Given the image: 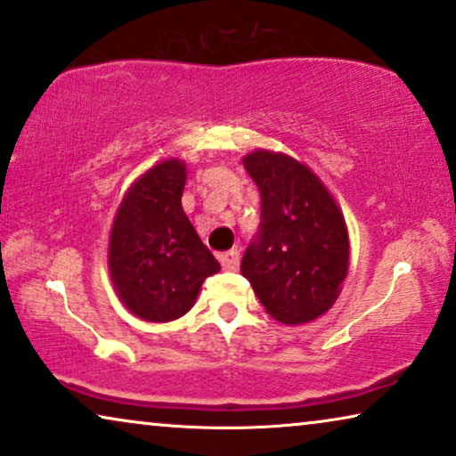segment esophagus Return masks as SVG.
<instances>
[{
    "mask_svg": "<svg viewBox=\"0 0 456 456\" xmlns=\"http://www.w3.org/2000/svg\"><path fill=\"white\" fill-rule=\"evenodd\" d=\"M217 259H220V264L226 272L239 270V251H236V248H230V251H226V253H220L217 255Z\"/></svg>",
    "mask_w": 456,
    "mask_h": 456,
    "instance_id": "1",
    "label": "esophagus"
}]
</instances>
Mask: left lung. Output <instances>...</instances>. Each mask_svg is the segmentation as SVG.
<instances>
[{"label": "left lung", "instance_id": "1", "mask_svg": "<svg viewBox=\"0 0 456 456\" xmlns=\"http://www.w3.org/2000/svg\"><path fill=\"white\" fill-rule=\"evenodd\" d=\"M261 195L259 232L242 255L240 272L273 320L314 322L338 298L348 270L345 217L326 186L290 155L242 158Z\"/></svg>", "mask_w": 456, "mask_h": 456}]
</instances>
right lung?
Segmentation results:
<instances>
[{"label":"right lung","instance_id":"add662e5","mask_svg":"<svg viewBox=\"0 0 456 456\" xmlns=\"http://www.w3.org/2000/svg\"><path fill=\"white\" fill-rule=\"evenodd\" d=\"M184 161L153 166L124 195L111 226V282L130 314L145 322L183 317L203 280L220 272L184 214Z\"/></svg>","mask_w":456,"mask_h":456}]
</instances>
